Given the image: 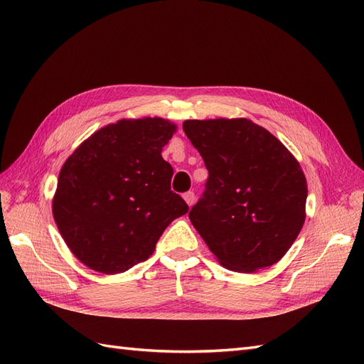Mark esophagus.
<instances>
[{
  "mask_svg": "<svg viewBox=\"0 0 364 364\" xmlns=\"http://www.w3.org/2000/svg\"><path fill=\"white\" fill-rule=\"evenodd\" d=\"M183 199H185L186 203H188V206H193L194 202H196V194H194L193 191L185 193V194H183Z\"/></svg>",
  "mask_w": 364,
  "mask_h": 364,
  "instance_id": "obj_1",
  "label": "esophagus"
}]
</instances>
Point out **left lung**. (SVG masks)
<instances>
[{"instance_id":"1","label":"left lung","mask_w":364,"mask_h":364,"mask_svg":"<svg viewBox=\"0 0 364 364\" xmlns=\"http://www.w3.org/2000/svg\"><path fill=\"white\" fill-rule=\"evenodd\" d=\"M183 132L209 173L190 220L222 266H273L305 222L306 179L269 130L247 118L186 119Z\"/></svg>"}]
</instances>
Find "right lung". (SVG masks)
<instances>
[{
  "mask_svg": "<svg viewBox=\"0 0 364 364\" xmlns=\"http://www.w3.org/2000/svg\"><path fill=\"white\" fill-rule=\"evenodd\" d=\"M176 126L164 118L119 119L97 130L65 161L53 215L75 258L106 274L146 261L188 205L171 191L161 156Z\"/></svg>",
  "mask_w": 364,
  "mask_h": 364,
  "instance_id": "add662e5",
  "label": "right lung"
}]
</instances>
